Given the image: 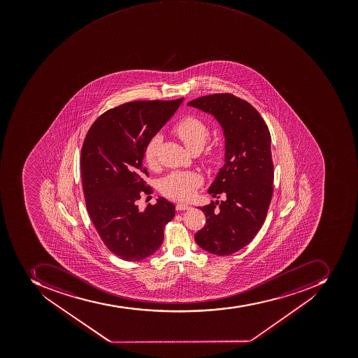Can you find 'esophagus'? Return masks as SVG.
<instances>
[{
  "instance_id": "esophagus-1",
  "label": "esophagus",
  "mask_w": 358,
  "mask_h": 358,
  "mask_svg": "<svg viewBox=\"0 0 358 358\" xmlns=\"http://www.w3.org/2000/svg\"><path fill=\"white\" fill-rule=\"evenodd\" d=\"M176 210L178 211H185V210H189L191 206H187V204H182V203H178V204H176Z\"/></svg>"
}]
</instances>
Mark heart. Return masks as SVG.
<instances>
[{"label": "heart", "mask_w": 358, "mask_h": 358, "mask_svg": "<svg viewBox=\"0 0 358 358\" xmlns=\"http://www.w3.org/2000/svg\"><path fill=\"white\" fill-rule=\"evenodd\" d=\"M173 133L183 142L186 148L192 152L202 150L210 135V129L206 122L199 117L186 116L173 128ZM162 138L155 135L147 143L144 150V159L150 169L157 165V152ZM217 159V152L208 155V162L213 164ZM203 178L196 172H173L162 180L161 192L172 200L189 201L194 196L196 189L202 185Z\"/></svg>", "instance_id": "heart-1"}]
</instances>
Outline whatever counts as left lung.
I'll return each mask as SVG.
<instances>
[{
    "instance_id": "1",
    "label": "left lung",
    "mask_w": 358,
    "mask_h": 358,
    "mask_svg": "<svg viewBox=\"0 0 358 358\" xmlns=\"http://www.w3.org/2000/svg\"><path fill=\"white\" fill-rule=\"evenodd\" d=\"M187 105L213 115L225 136L224 166L208 193L227 200L201 208L206 223L195 241L212 255H232L257 236L271 202L275 171L269 128L251 103L229 92L203 96Z\"/></svg>"
}]
</instances>
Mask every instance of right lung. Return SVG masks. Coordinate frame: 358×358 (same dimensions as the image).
<instances>
[{"label":"right lung","mask_w":358,"mask_h":358,"mask_svg":"<svg viewBox=\"0 0 358 358\" xmlns=\"http://www.w3.org/2000/svg\"><path fill=\"white\" fill-rule=\"evenodd\" d=\"M184 98L138 100L105 111L89 128L81 148V178L87 211L106 247L125 261L157 251L175 215L159 197L139 211L137 201L152 193L145 183L147 143L174 115Z\"/></svg>","instance_id":"obj_1"}]
</instances>
